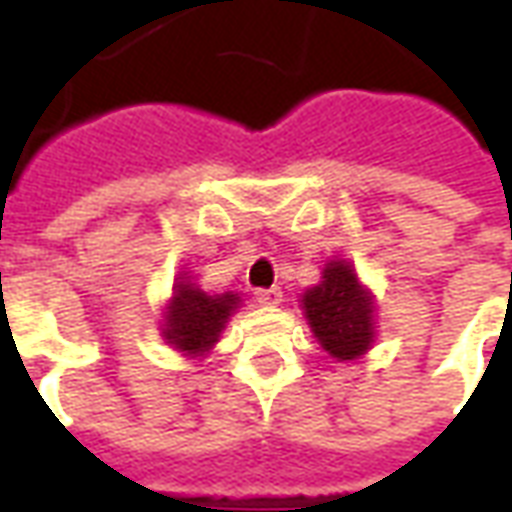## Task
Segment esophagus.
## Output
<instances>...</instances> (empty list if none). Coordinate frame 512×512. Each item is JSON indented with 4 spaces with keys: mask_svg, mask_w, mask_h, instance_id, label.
Returning a JSON list of instances; mask_svg holds the SVG:
<instances>
[{
    "mask_svg": "<svg viewBox=\"0 0 512 512\" xmlns=\"http://www.w3.org/2000/svg\"><path fill=\"white\" fill-rule=\"evenodd\" d=\"M255 301H257V304H263V307H277L279 301H282V290H279V288L257 290Z\"/></svg>",
    "mask_w": 512,
    "mask_h": 512,
    "instance_id": "esophagus-1",
    "label": "esophagus"
}]
</instances>
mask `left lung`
Listing matches in <instances>:
<instances>
[{"instance_id":"8db88e82","label":"left lung","mask_w":512,"mask_h":512,"mask_svg":"<svg viewBox=\"0 0 512 512\" xmlns=\"http://www.w3.org/2000/svg\"><path fill=\"white\" fill-rule=\"evenodd\" d=\"M301 310L323 351L337 362L356 359L376 337V299L348 260H329L321 282L301 296Z\"/></svg>"}]
</instances>
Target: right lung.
<instances>
[{
    "label": "right lung",
    "instance_id": "add662e5",
    "mask_svg": "<svg viewBox=\"0 0 512 512\" xmlns=\"http://www.w3.org/2000/svg\"><path fill=\"white\" fill-rule=\"evenodd\" d=\"M238 304H241L238 293L208 296L205 290L191 285L186 274H180L164 312L161 337L186 356L208 354L219 343L224 323L238 310Z\"/></svg>",
    "mask_w": 512,
    "mask_h": 512
}]
</instances>
